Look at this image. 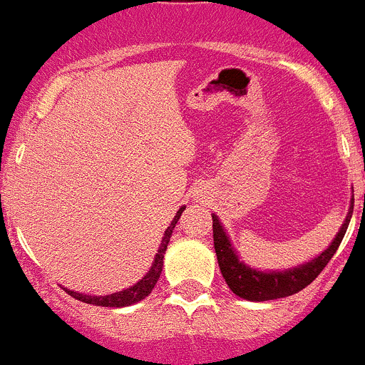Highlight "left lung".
<instances>
[{
    "mask_svg": "<svg viewBox=\"0 0 365 365\" xmlns=\"http://www.w3.org/2000/svg\"><path fill=\"white\" fill-rule=\"evenodd\" d=\"M353 213V197L349 201L348 213L342 222V226L330 242L329 247L312 259L304 261L297 267L284 268V270H257V268L249 267L247 263L240 259L238 251L231 244L230 235L224 230L222 222L215 213H212L213 219V247L217 252V261L222 272V277L226 279V284L230 286L231 292L244 300L251 302H267L275 300V298H284L304 289L305 286L311 284L319 272L327 267L332 256L336 254L337 247L344 238L348 224L351 220Z\"/></svg>",
    "mask_w": 365,
    "mask_h": 365,
    "instance_id": "left-lung-1",
    "label": "left lung"
}]
</instances>
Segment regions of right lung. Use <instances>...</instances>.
<instances>
[{
  "label": "right lung",
  "mask_w": 365,
  "mask_h": 365,
  "mask_svg": "<svg viewBox=\"0 0 365 365\" xmlns=\"http://www.w3.org/2000/svg\"><path fill=\"white\" fill-rule=\"evenodd\" d=\"M183 210H185V206H182V208L176 212L175 219L171 220V224L168 226V230L164 231V237H162L159 251H157L155 257H153L152 267H150V270L146 272L145 277L139 279V281L135 282L134 286L121 289V292L111 293V295H104V297H102V295L101 297L86 295V293H79V292H73V289L63 288L65 292H67L70 297H73V298H77V300L84 302V304L101 305V307H128V305L138 304V302L145 300V298L148 297L150 293H152V289L155 288L157 281H159V277L162 274V267H164V254H165V249H168L169 238H171L173 230H175L176 222H178V219H180V215H182Z\"/></svg>",
  "instance_id": "right-lung-1"
}]
</instances>
